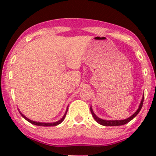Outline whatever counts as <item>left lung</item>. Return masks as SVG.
Returning a JSON list of instances; mask_svg holds the SVG:
<instances>
[{"label": "left lung", "instance_id": "1", "mask_svg": "<svg viewBox=\"0 0 156 156\" xmlns=\"http://www.w3.org/2000/svg\"><path fill=\"white\" fill-rule=\"evenodd\" d=\"M144 97H143L142 100H141L140 105V106H139V108L136 110V112H135L133 115H131L130 117H129L128 119H125V120H119V121H118V120H116V121L103 120V119H100V118H98L95 114H94V112H93V110H92V108H90V112H91V114H92L93 117H94V119L96 120V122H97V123L100 124V125H103V126H119V125H125V124L128 123L130 121H131L132 119H133L135 116H136V115L140 112V111L141 108H142L143 103H144Z\"/></svg>", "mask_w": 156, "mask_h": 156}]
</instances>
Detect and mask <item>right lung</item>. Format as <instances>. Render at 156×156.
I'll list each match as a JSON object with an SVG mask.
<instances>
[{"instance_id": "right-lung-1", "label": "right lung", "mask_w": 156, "mask_h": 156, "mask_svg": "<svg viewBox=\"0 0 156 156\" xmlns=\"http://www.w3.org/2000/svg\"><path fill=\"white\" fill-rule=\"evenodd\" d=\"M67 110H68V109H67ZM66 113H67V112H66L65 113V115H64V116H63V117L62 118V119H60V120L58 121V122H53V123H41V122H33V121H31V120H30V119H28V118H26V116L23 115L22 114V113H20V114L22 115V116H23V117L24 118V119H26V120H27L28 122H30V123H31V124H32V125H37V126H45V127H46V126H56V125H59V124H60V123H62V121H63L64 119H65L66 115Z\"/></svg>"}]
</instances>
